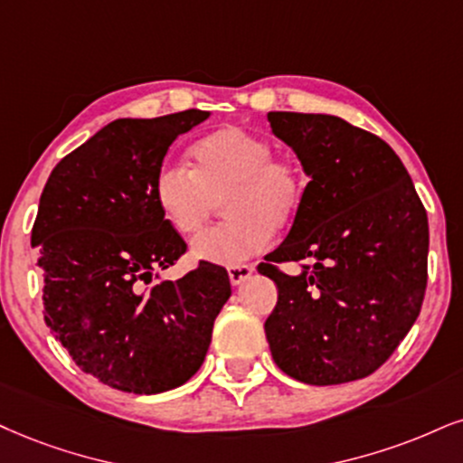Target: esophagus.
Segmentation results:
<instances>
[{
	"mask_svg": "<svg viewBox=\"0 0 463 463\" xmlns=\"http://www.w3.org/2000/svg\"><path fill=\"white\" fill-rule=\"evenodd\" d=\"M227 275H230L232 285H242L247 279H250V275H253V266H249V264L232 266V268H227Z\"/></svg>",
	"mask_w": 463,
	"mask_h": 463,
	"instance_id": "34e87169",
	"label": "esophagus"
}]
</instances>
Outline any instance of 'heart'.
I'll list each match as a JSON object with an SVG mask.
<instances>
[{
	"instance_id": "1",
	"label": "heart",
	"mask_w": 463,
	"mask_h": 463,
	"mask_svg": "<svg viewBox=\"0 0 463 463\" xmlns=\"http://www.w3.org/2000/svg\"><path fill=\"white\" fill-rule=\"evenodd\" d=\"M193 169L163 163L152 195L163 219L191 236L210 219L216 202L230 216L191 242V255L219 266H241L270 244L275 230L298 216L307 197V174L292 156L253 130L222 127L191 147Z\"/></svg>"
}]
</instances>
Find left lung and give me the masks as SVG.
<instances>
[{"instance_id": "left-lung-1", "label": "left lung", "mask_w": 463, "mask_h": 463, "mask_svg": "<svg viewBox=\"0 0 463 463\" xmlns=\"http://www.w3.org/2000/svg\"><path fill=\"white\" fill-rule=\"evenodd\" d=\"M268 122L311 178L288 238L258 268L279 289L264 324L272 358L305 384L367 378L420 313L427 213L380 137L324 113L270 111ZM283 260L312 264L292 278Z\"/></svg>"}]
</instances>
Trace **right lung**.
<instances>
[{"label":"right lung","mask_w":463,"mask_h":463,"mask_svg":"<svg viewBox=\"0 0 463 463\" xmlns=\"http://www.w3.org/2000/svg\"><path fill=\"white\" fill-rule=\"evenodd\" d=\"M208 118L186 109L116 119L61 158L40 195L32 247L44 322L85 373L118 391L154 395L184 384L232 296L225 268L208 261L152 283L186 250L154 202V174L169 146Z\"/></svg>","instance_id":"right-lung-1"}]
</instances>
